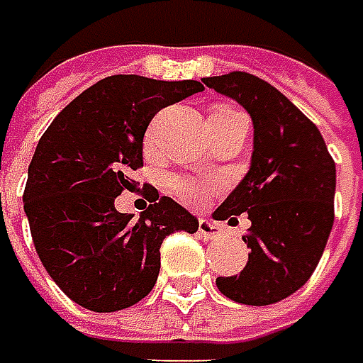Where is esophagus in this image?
I'll return each instance as SVG.
<instances>
[{"label": "esophagus", "mask_w": 363, "mask_h": 363, "mask_svg": "<svg viewBox=\"0 0 363 363\" xmlns=\"http://www.w3.org/2000/svg\"><path fill=\"white\" fill-rule=\"evenodd\" d=\"M200 233H202V237L206 239V241H216V239H220L223 237V227L220 225H216V223H212L208 218H202L200 220Z\"/></svg>", "instance_id": "esophagus-1"}]
</instances>
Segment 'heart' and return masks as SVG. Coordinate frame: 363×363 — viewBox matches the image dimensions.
Here are the masks:
<instances>
[{"label":"heart","instance_id":"heart-1","mask_svg":"<svg viewBox=\"0 0 363 363\" xmlns=\"http://www.w3.org/2000/svg\"><path fill=\"white\" fill-rule=\"evenodd\" d=\"M210 118H223V120H247L243 112L235 110V108H228V106H218L212 110ZM151 138V135H149ZM169 186L172 190L188 204H202L210 194V184L206 179H196V177H184V175H173L169 179Z\"/></svg>","mask_w":363,"mask_h":363}]
</instances>
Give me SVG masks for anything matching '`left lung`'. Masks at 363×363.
I'll use <instances>...</instances> for the list:
<instances>
[{
  "instance_id": "left-lung-1",
  "label": "left lung",
  "mask_w": 363,
  "mask_h": 363,
  "mask_svg": "<svg viewBox=\"0 0 363 363\" xmlns=\"http://www.w3.org/2000/svg\"><path fill=\"white\" fill-rule=\"evenodd\" d=\"M202 82L239 101L255 128L249 173L214 210L228 223L247 212L251 253L241 274L216 278V286L241 304L280 302L308 281L325 251L335 220V161L317 124L274 85L245 71Z\"/></svg>"
}]
</instances>
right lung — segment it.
<instances>
[{
    "label": "right lung",
    "mask_w": 363,
    "mask_h": 363,
    "mask_svg": "<svg viewBox=\"0 0 363 363\" xmlns=\"http://www.w3.org/2000/svg\"><path fill=\"white\" fill-rule=\"evenodd\" d=\"M204 91L200 82L112 75L79 94L40 136L28 165L24 210L36 253L65 294L94 313H114L153 290L161 243L196 233L198 218L145 186L151 200L138 218L114 200L135 190L143 136L153 116Z\"/></svg>",
    "instance_id": "1"
}]
</instances>
